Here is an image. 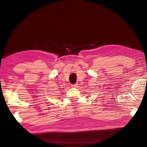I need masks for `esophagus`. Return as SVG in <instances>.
<instances>
[{
	"mask_svg": "<svg viewBox=\"0 0 147 147\" xmlns=\"http://www.w3.org/2000/svg\"><path fill=\"white\" fill-rule=\"evenodd\" d=\"M77 86H78V84H72V88H77Z\"/></svg>",
	"mask_w": 147,
	"mask_h": 147,
	"instance_id": "1",
	"label": "esophagus"
}]
</instances>
